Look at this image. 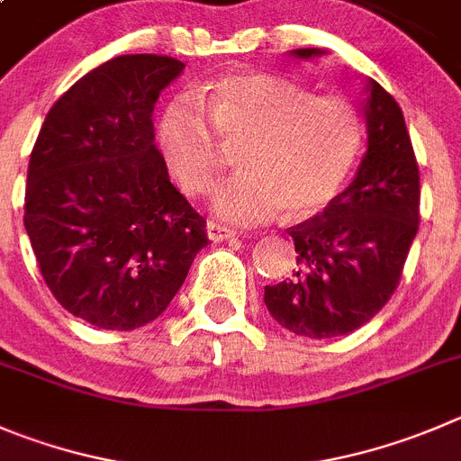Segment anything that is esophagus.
Returning <instances> with one entry per match:
<instances>
[{
  "instance_id": "34e87169",
  "label": "esophagus",
  "mask_w": 461,
  "mask_h": 461,
  "mask_svg": "<svg viewBox=\"0 0 461 461\" xmlns=\"http://www.w3.org/2000/svg\"><path fill=\"white\" fill-rule=\"evenodd\" d=\"M236 231L234 230H230V227H225V225H221V222H213V221H209L206 222V236H209L211 240H227V239H231V236H234Z\"/></svg>"
}]
</instances>
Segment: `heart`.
Masks as SVG:
<instances>
[{"label":"heart","mask_w":461,"mask_h":461,"mask_svg":"<svg viewBox=\"0 0 461 461\" xmlns=\"http://www.w3.org/2000/svg\"><path fill=\"white\" fill-rule=\"evenodd\" d=\"M158 143L188 195L209 193L225 148H239L240 172L216 191L213 213L234 225H257L279 209L289 218L325 209L359 158L364 122L346 97L313 95L268 72H236L213 81L200 102H170Z\"/></svg>","instance_id":"obj_1"}]
</instances>
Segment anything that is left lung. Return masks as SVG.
Listing matches in <instances>:
<instances>
[{
    "label": "left lung",
    "mask_w": 461,
    "mask_h": 461,
    "mask_svg": "<svg viewBox=\"0 0 461 461\" xmlns=\"http://www.w3.org/2000/svg\"><path fill=\"white\" fill-rule=\"evenodd\" d=\"M368 90V149L357 177L321 216L291 227L298 266L266 286L270 316L300 337H341L371 321L398 289L419 231L420 177L405 118L377 81Z\"/></svg>",
    "instance_id": "1"
}]
</instances>
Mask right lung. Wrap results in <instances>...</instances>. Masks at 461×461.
<instances>
[{"label":"right lung","instance_id":"1","mask_svg":"<svg viewBox=\"0 0 461 461\" xmlns=\"http://www.w3.org/2000/svg\"><path fill=\"white\" fill-rule=\"evenodd\" d=\"M182 70L172 56H115L54 102L32 149L24 227L38 268L95 328L161 316L209 243L154 145V102Z\"/></svg>","mask_w":461,"mask_h":461}]
</instances>
